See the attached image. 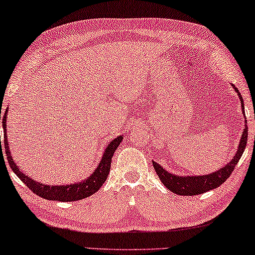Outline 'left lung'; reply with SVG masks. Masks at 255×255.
Masks as SVG:
<instances>
[{
    "label": "left lung",
    "mask_w": 255,
    "mask_h": 255,
    "mask_svg": "<svg viewBox=\"0 0 255 255\" xmlns=\"http://www.w3.org/2000/svg\"><path fill=\"white\" fill-rule=\"evenodd\" d=\"M234 89H235V92L238 93V95H239V99L241 101V109H243V113L245 115L243 98H241L238 88H235L234 87ZM247 129H248L247 126H245L243 135H241V138H240L239 147H238L237 153H235L233 159L231 160V162L227 163L226 166L222 167V168L218 169L217 172H213L211 174H206V175L180 176V175H175V174L167 172L163 167H161L159 163L154 162L153 161L154 169H155V172L157 174V176L160 178L161 182H162L170 192L175 193V194H178V195H187V196L198 195V194H202V193L211 191V189L217 188V187L222 185V183L226 181V180L228 179V176H230L232 172L234 170L237 163L239 162V160H240L241 155H243L245 148H246L247 135H248Z\"/></svg>",
    "instance_id": "8db88e82"
}]
</instances>
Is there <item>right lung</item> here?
<instances>
[{"label": "right lung", "instance_id": "add662e5", "mask_svg": "<svg viewBox=\"0 0 255 255\" xmlns=\"http://www.w3.org/2000/svg\"><path fill=\"white\" fill-rule=\"evenodd\" d=\"M7 112L8 109H5L4 117L2 119V126H3V134H4V149L5 154H7V159L9 167L12 169L16 175L20 178L21 181H23L24 185H27L29 189H31L35 194L41 196V198L47 199V200H54V201H77V200H82L85 198H88L92 194H94L95 192H98L100 187L104 185L106 179H107L109 170H111V163H112V157L114 155V151L117 150L119 144L121 143V141L124 140V137L118 136L117 138H113L111 142L108 143V146L106 147L104 151V155L101 157L99 166L96 167V169L93 172L88 179L82 180L76 183H72V185H42L41 182H36L35 180L29 178L28 175H25V173L21 172L20 167L16 165V162L10 155V149L8 146V140H7ZM1 154H2V146H1ZM3 155V154H2Z\"/></svg>", "mask_w": 255, "mask_h": 255}]
</instances>
